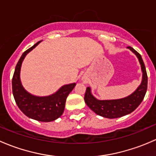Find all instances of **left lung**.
I'll return each mask as SVG.
<instances>
[{
    "instance_id": "8db88e82",
    "label": "left lung",
    "mask_w": 156,
    "mask_h": 156,
    "mask_svg": "<svg viewBox=\"0 0 156 156\" xmlns=\"http://www.w3.org/2000/svg\"><path fill=\"white\" fill-rule=\"evenodd\" d=\"M127 49L133 52L139 60L142 71V81L139 87L126 97L115 100H98L91 93V88L87 87L84 101L87 106L98 115L107 119H117L130 114L139 106L144 100L147 90V74L140 54L131 47Z\"/></svg>"
}]
</instances>
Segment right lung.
<instances>
[{
    "mask_svg": "<svg viewBox=\"0 0 156 156\" xmlns=\"http://www.w3.org/2000/svg\"><path fill=\"white\" fill-rule=\"evenodd\" d=\"M41 42V41L26 50L16 64L12 80V94L18 107L27 117L38 122H50L62 115L65 109L67 97L76 84L72 83L66 84L62 86L54 94L44 97L33 95L23 87L20 79L22 63L26 55Z\"/></svg>",
    "mask_w": 156,
    "mask_h": 156,
    "instance_id": "add662e5",
    "label": "right lung"
}]
</instances>
